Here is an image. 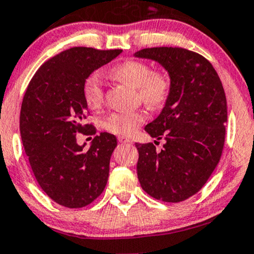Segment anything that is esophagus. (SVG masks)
Wrapping results in <instances>:
<instances>
[{"instance_id": "1", "label": "esophagus", "mask_w": 254, "mask_h": 254, "mask_svg": "<svg viewBox=\"0 0 254 254\" xmlns=\"http://www.w3.org/2000/svg\"><path fill=\"white\" fill-rule=\"evenodd\" d=\"M118 142L124 144V143H131V140L127 137H125V136H120V137H118Z\"/></svg>"}]
</instances>
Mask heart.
Listing matches in <instances>:
<instances>
[{
  "label": "heart",
  "instance_id": "b5f03b06",
  "mask_svg": "<svg viewBox=\"0 0 254 254\" xmlns=\"http://www.w3.org/2000/svg\"><path fill=\"white\" fill-rule=\"evenodd\" d=\"M112 76L121 82L137 89L140 101L151 109L164 107L171 94V78L168 72L152 71L151 66L142 61L129 60L112 69ZM83 97L90 109H97L103 103V81L99 72H92L83 84ZM146 120L142 110L114 112L103 121V127L109 132L130 136Z\"/></svg>",
  "mask_w": 254,
  "mask_h": 254
}]
</instances>
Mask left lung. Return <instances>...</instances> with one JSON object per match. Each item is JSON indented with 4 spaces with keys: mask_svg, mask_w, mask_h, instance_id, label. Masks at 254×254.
I'll return each instance as SVG.
<instances>
[{
    "mask_svg": "<svg viewBox=\"0 0 254 254\" xmlns=\"http://www.w3.org/2000/svg\"><path fill=\"white\" fill-rule=\"evenodd\" d=\"M134 57L158 62L171 78V94L159 116L145 127L165 144H138L137 176L147 194L178 203L197 193L219 163L225 142L227 105L218 73L208 61L183 48L159 47Z\"/></svg>",
    "mask_w": 254,
    "mask_h": 254,
    "instance_id": "left-lung-1",
    "label": "left lung"
}]
</instances>
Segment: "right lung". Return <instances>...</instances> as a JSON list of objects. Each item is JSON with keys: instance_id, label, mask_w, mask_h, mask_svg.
I'll use <instances>...</instances> for the list:
<instances>
[{"instance_id": "right-lung-1", "label": "right lung", "mask_w": 254, "mask_h": 254, "mask_svg": "<svg viewBox=\"0 0 254 254\" xmlns=\"http://www.w3.org/2000/svg\"><path fill=\"white\" fill-rule=\"evenodd\" d=\"M121 53L86 47L64 50L37 70L24 94L20 131L25 153L38 185L62 206H86L107 185L116 137L101 132L84 150L76 133H96L91 124H84L85 79Z\"/></svg>"}]
</instances>
